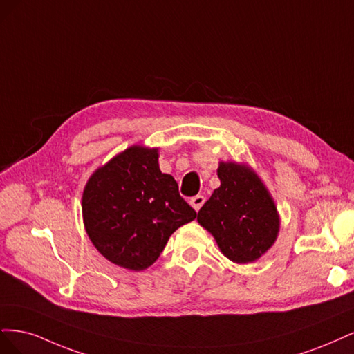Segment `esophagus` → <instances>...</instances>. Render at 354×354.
<instances>
[{
  "label": "esophagus",
  "mask_w": 354,
  "mask_h": 354,
  "mask_svg": "<svg viewBox=\"0 0 354 354\" xmlns=\"http://www.w3.org/2000/svg\"><path fill=\"white\" fill-rule=\"evenodd\" d=\"M204 201H206V197L204 196H201V194H198V196H196V197H192L191 198V206L194 207V210L196 212H198L200 209H201V206L204 204Z\"/></svg>",
  "instance_id": "34e87169"
}]
</instances>
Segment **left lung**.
Returning a JSON list of instances; mask_svg holds the SVG:
<instances>
[{"label":"left lung","mask_w":354,"mask_h":354,"mask_svg":"<svg viewBox=\"0 0 354 354\" xmlns=\"http://www.w3.org/2000/svg\"><path fill=\"white\" fill-rule=\"evenodd\" d=\"M221 187L204 203L197 221L214 236L222 253L236 263H250L275 243L278 212L254 172L236 163H221Z\"/></svg>","instance_id":"8db88e82"}]
</instances>
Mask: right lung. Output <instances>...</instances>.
<instances>
[{"mask_svg": "<svg viewBox=\"0 0 354 354\" xmlns=\"http://www.w3.org/2000/svg\"><path fill=\"white\" fill-rule=\"evenodd\" d=\"M157 158L156 148L133 145L100 167L84 191L89 239L111 263L129 270L151 266L169 236L197 216Z\"/></svg>", "mask_w": 354, "mask_h": 354, "instance_id": "add662e5", "label": "right lung"}]
</instances>
